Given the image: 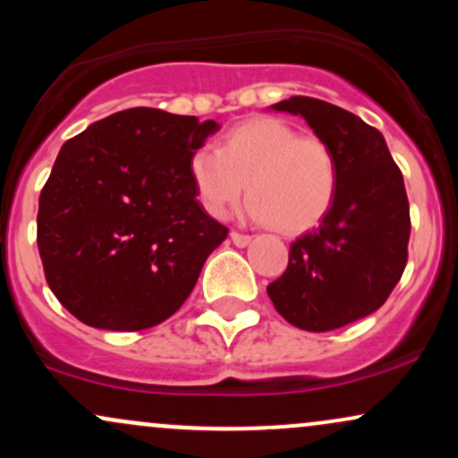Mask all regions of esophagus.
Here are the masks:
<instances>
[{
    "instance_id": "obj_1",
    "label": "esophagus",
    "mask_w": 458,
    "mask_h": 458,
    "mask_svg": "<svg viewBox=\"0 0 458 458\" xmlns=\"http://www.w3.org/2000/svg\"><path fill=\"white\" fill-rule=\"evenodd\" d=\"M230 239L236 247H247L251 243V236L250 234H241V233H230Z\"/></svg>"
}]
</instances>
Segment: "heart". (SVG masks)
I'll use <instances>...</instances> for the list:
<instances>
[{
	"label": "heart",
	"mask_w": 458,
	"mask_h": 458,
	"mask_svg": "<svg viewBox=\"0 0 458 458\" xmlns=\"http://www.w3.org/2000/svg\"><path fill=\"white\" fill-rule=\"evenodd\" d=\"M191 181L217 217L241 202L247 185L256 219L297 234L329 213L338 167L323 140L299 135L277 118H254L228 131L219 150L199 148L191 157Z\"/></svg>",
	"instance_id": "heart-1"
}]
</instances>
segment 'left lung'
I'll use <instances>...</instances> for the list:
<instances>
[{"label": "left lung", "mask_w": 458, "mask_h": 458, "mask_svg": "<svg viewBox=\"0 0 458 458\" xmlns=\"http://www.w3.org/2000/svg\"><path fill=\"white\" fill-rule=\"evenodd\" d=\"M273 109L301 115L329 146L338 189L318 228L291 245L286 271L267 293L299 329L344 327L379 310L407 265L411 219L403 174L383 135L355 114L312 97Z\"/></svg>", "instance_id": "1"}]
</instances>
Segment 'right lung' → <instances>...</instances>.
<instances>
[{
  "mask_svg": "<svg viewBox=\"0 0 458 458\" xmlns=\"http://www.w3.org/2000/svg\"><path fill=\"white\" fill-rule=\"evenodd\" d=\"M215 120L133 107L62 146L38 199L45 277L72 317L140 331L170 318L228 236L198 202L191 157Z\"/></svg>",
  "mask_w": 458,
  "mask_h": 458,
  "instance_id": "right-lung-1",
  "label": "right lung"
}]
</instances>
